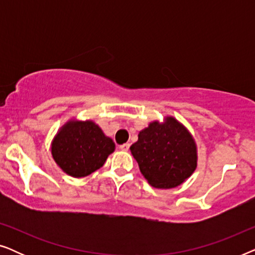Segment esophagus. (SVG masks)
Listing matches in <instances>:
<instances>
[{
	"label": "esophagus",
	"mask_w": 255,
	"mask_h": 255,
	"mask_svg": "<svg viewBox=\"0 0 255 255\" xmlns=\"http://www.w3.org/2000/svg\"><path fill=\"white\" fill-rule=\"evenodd\" d=\"M120 148L122 149V151H125V152H127V151H128V148H130V144H128V142H127V144L121 145V146H120Z\"/></svg>",
	"instance_id": "34e87169"
}]
</instances>
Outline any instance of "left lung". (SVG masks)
Listing matches in <instances>:
<instances>
[{"label":"left lung","instance_id":"obj_1","mask_svg":"<svg viewBox=\"0 0 255 255\" xmlns=\"http://www.w3.org/2000/svg\"><path fill=\"white\" fill-rule=\"evenodd\" d=\"M130 149L145 179L160 189L180 186L197 166L193 135L174 117H166L163 123H149Z\"/></svg>","mask_w":255,"mask_h":255}]
</instances>
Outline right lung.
<instances>
[{
    "label": "right lung",
    "instance_id": "obj_1",
    "mask_svg": "<svg viewBox=\"0 0 255 255\" xmlns=\"http://www.w3.org/2000/svg\"><path fill=\"white\" fill-rule=\"evenodd\" d=\"M114 151L113 139L93 121L67 122L51 145L54 161L73 177H85L100 169Z\"/></svg>",
    "mask_w": 255,
    "mask_h": 255
}]
</instances>
